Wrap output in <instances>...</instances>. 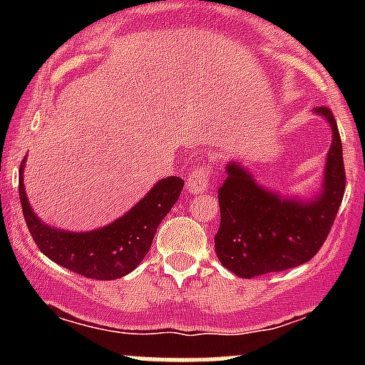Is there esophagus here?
Wrapping results in <instances>:
<instances>
[{"mask_svg": "<svg viewBox=\"0 0 365 365\" xmlns=\"http://www.w3.org/2000/svg\"><path fill=\"white\" fill-rule=\"evenodd\" d=\"M210 176H212V168L208 164L196 165L187 176V190L190 194H201L208 189Z\"/></svg>", "mask_w": 365, "mask_h": 365, "instance_id": "obj_1", "label": "esophagus"}]
</instances>
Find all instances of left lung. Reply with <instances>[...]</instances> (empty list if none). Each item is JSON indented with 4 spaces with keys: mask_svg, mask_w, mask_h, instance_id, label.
I'll list each match as a JSON object with an SVG mask.
<instances>
[{
    "mask_svg": "<svg viewBox=\"0 0 365 365\" xmlns=\"http://www.w3.org/2000/svg\"><path fill=\"white\" fill-rule=\"evenodd\" d=\"M332 128L322 192L311 201L282 197L257 185L237 162L226 168L219 189L220 226L215 252L242 279L282 272L307 263L322 249L336 220L346 187L341 135L329 108H314Z\"/></svg>",
    "mask_w": 365,
    "mask_h": 365,
    "instance_id": "8db88e82",
    "label": "left lung"
}]
</instances>
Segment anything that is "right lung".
<instances>
[{
  "label": "right lung",
  "instance_id": "1",
  "mask_svg": "<svg viewBox=\"0 0 365 365\" xmlns=\"http://www.w3.org/2000/svg\"><path fill=\"white\" fill-rule=\"evenodd\" d=\"M24 162L19 169V197L29 235L54 263L97 281L123 277L141 263L152 247L157 227L183 189L182 178L169 176L155 183L138 205L114 222L86 233H72L54 230L35 215L24 192Z\"/></svg>",
  "mask_w": 365,
  "mask_h": 365
}]
</instances>
